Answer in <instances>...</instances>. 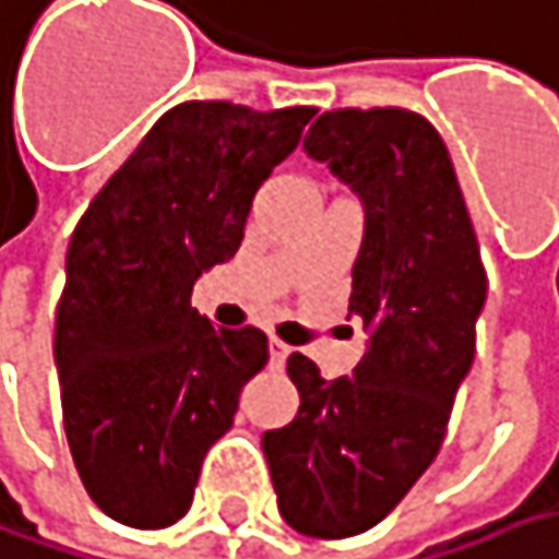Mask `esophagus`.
Wrapping results in <instances>:
<instances>
[{"label": "esophagus", "instance_id": "34e87169", "mask_svg": "<svg viewBox=\"0 0 559 559\" xmlns=\"http://www.w3.org/2000/svg\"><path fill=\"white\" fill-rule=\"evenodd\" d=\"M269 354H272V364H275V367H281V364L287 360V354H290V347L284 345L281 338H275V335H272V338H269Z\"/></svg>", "mask_w": 559, "mask_h": 559}]
</instances>
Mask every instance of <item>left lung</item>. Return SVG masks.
I'll list each match as a JSON object with an SVG mask.
<instances>
[{
	"instance_id": "8db88e82",
	"label": "left lung",
	"mask_w": 559,
	"mask_h": 559,
	"mask_svg": "<svg viewBox=\"0 0 559 559\" xmlns=\"http://www.w3.org/2000/svg\"><path fill=\"white\" fill-rule=\"evenodd\" d=\"M304 151L364 205L347 310L370 332L350 377L287 357L297 417L262 437L284 522L350 538L382 522L430 468L475 360L487 300L475 227L440 132L424 116L329 110Z\"/></svg>"
}]
</instances>
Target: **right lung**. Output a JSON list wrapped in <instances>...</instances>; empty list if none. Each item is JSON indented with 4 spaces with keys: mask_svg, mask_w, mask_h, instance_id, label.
I'll list each match as a JSON object with an SVG mask.
<instances>
[{
    "mask_svg": "<svg viewBox=\"0 0 559 559\" xmlns=\"http://www.w3.org/2000/svg\"><path fill=\"white\" fill-rule=\"evenodd\" d=\"M312 114L177 104L69 240L52 338L66 437L91 500L129 528L189 512L205 452L269 360L259 329H214L192 310V284L234 259L252 195Z\"/></svg>",
    "mask_w": 559,
    "mask_h": 559,
    "instance_id": "right-lung-1",
    "label": "right lung"
}]
</instances>
